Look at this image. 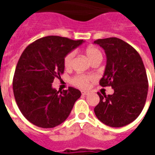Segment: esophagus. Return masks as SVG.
I'll use <instances>...</instances> for the list:
<instances>
[{
  "label": "esophagus",
  "mask_w": 155,
  "mask_h": 155,
  "mask_svg": "<svg viewBox=\"0 0 155 155\" xmlns=\"http://www.w3.org/2000/svg\"><path fill=\"white\" fill-rule=\"evenodd\" d=\"M81 94H82V95H87V94H89V91H81Z\"/></svg>",
  "instance_id": "obj_1"
}]
</instances>
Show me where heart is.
Listing matches in <instances>:
<instances>
[{
	"instance_id": "1",
	"label": "heart",
	"mask_w": 155,
	"mask_h": 155,
	"mask_svg": "<svg viewBox=\"0 0 155 155\" xmlns=\"http://www.w3.org/2000/svg\"><path fill=\"white\" fill-rule=\"evenodd\" d=\"M85 54L93 63L96 61H102V53L95 46H89L85 50ZM74 57V51H71L64 58V66L65 69H71ZM94 80V75L84 74H76L71 79V84L80 88L88 87L89 84Z\"/></svg>"
}]
</instances>
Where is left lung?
<instances>
[{"instance_id":"8db88e82","label":"left lung","mask_w":155,"mask_h":155,"mask_svg":"<svg viewBox=\"0 0 155 155\" xmlns=\"http://www.w3.org/2000/svg\"><path fill=\"white\" fill-rule=\"evenodd\" d=\"M94 43L105 51L107 63L102 87L111 86L113 94L98 93L100 102L94 114L102 123L122 127L137 119L142 112L148 94V78L140 54L130 45L116 37L99 39Z\"/></svg>"}]
</instances>
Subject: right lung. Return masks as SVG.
Listing matches in <instances>:
<instances>
[{
	"mask_svg": "<svg viewBox=\"0 0 155 155\" xmlns=\"http://www.w3.org/2000/svg\"><path fill=\"white\" fill-rule=\"evenodd\" d=\"M83 40L49 35L30 44L22 52L13 77V92L19 110L41 128H54L66 120L81 91L74 87L57 91L54 78L64 73V58Z\"/></svg>",
	"mask_w": 155,
	"mask_h": 155,
	"instance_id": "add662e5",
	"label": "right lung"
}]
</instances>
